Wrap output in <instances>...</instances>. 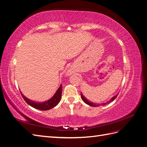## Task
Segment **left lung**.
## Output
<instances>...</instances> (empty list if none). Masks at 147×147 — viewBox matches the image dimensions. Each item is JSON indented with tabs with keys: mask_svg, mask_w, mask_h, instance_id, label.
Segmentation results:
<instances>
[{
	"mask_svg": "<svg viewBox=\"0 0 147 147\" xmlns=\"http://www.w3.org/2000/svg\"><path fill=\"white\" fill-rule=\"evenodd\" d=\"M117 96H118V94H117L116 96H113V97H112V98H111V99H110V100H109L107 102H105V103H102V105H107V104H108L110 103V102H112V101H113V100H115V99L116 98V97H117ZM81 97H82V100L84 102V103H86V104H88V105H90V106H91V107H99V106H100V104H96V103H93V102H91V101H90V100H88L86 98V97L83 95L82 92H81Z\"/></svg>",
	"mask_w": 147,
	"mask_h": 147,
	"instance_id": "1",
	"label": "left lung"
}]
</instances>
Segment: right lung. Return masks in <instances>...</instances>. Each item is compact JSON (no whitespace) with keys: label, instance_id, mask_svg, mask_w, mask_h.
Listing matches in <instances>:
<instances>
[{"label":"right lung","instance_id":"add662e5","mask_svg":"<svg viewBox=\"0 0 147 147\" xmlns=\"http://www.w3.org/2000/svg\"><path fill=\"white\" fill-rule=\"evenodd\" d=\"M21 94L22 97H23L24 100L26 102V103L28 104L30 106L38 110H48L54 108L55 107H56L57 104H59V102L61 98L62 84H61L59 88L57 89V90L55 92L54 96H53L51 99L43 102H35L34 100H32L27 98V97L22 94L21 92Z\"/></svg>","mask_w":147,"mask_h":147}]
</instances>
